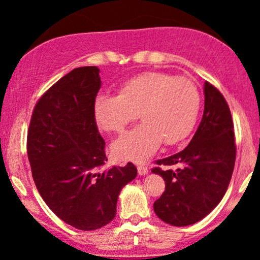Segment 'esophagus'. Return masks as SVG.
<instances>
[{
    "mask_svg": "<svg viewBox=\"0 0 260 260\" xmlns=\"http://www.w3.org/2000/svg\"><path fill=\"white\" fill-rule=\"evenodd\" d=\"M137 169H138V174L140 176L148 174V168L145 165H143V164H140V165H138V168H137Z\"/></svg>",
    "mask_w": 260,
    "mask_h": 260,
    "instance_id": "esophagus-1",
    "label": "esophagus"
}]
</instances>
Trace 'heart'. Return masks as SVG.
<instances>
[{
	"label": "heart",
	"instance_id": "b5f03b06",
	"mask_svg": "<svg viewBox=\"0 0 260 260\" xmlns=\"http://www.w3.org/2000/svg\"><path fill=\"white\" fill-rule=\"evenodd\" d=\"M201 95L186 77L144 72L126 80L117 96L99 95L94 101V120L105 132L122 133L139 113L142 124L112 144L117 159L143 161L161 142L174 145L186 138L197 121Z\"/></svg>",
	"mask_w": 260,
	"mask_h": 260
}]
</instances>
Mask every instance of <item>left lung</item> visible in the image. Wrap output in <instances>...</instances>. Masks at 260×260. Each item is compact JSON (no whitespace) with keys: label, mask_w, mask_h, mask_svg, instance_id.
<instances>
[{"label":"left lung","mask_w":260,"mask_h":260,"mask_svg":"<svg viewBox=\"0 0 260 260\" xmlns=\"http://www.w3.org/2000/svg\"><path fill=\"white\" fill-rule=\"evenodd\" d=\"M204 96V113L189 144L156 160L151 170L165 181V192L155 201L154 211L172 226L192 225L207 216L225 196L234 172L236 144L230 107L209 82Z\"/></svg>","instance_id":"left-lung-1"}]
</instances>
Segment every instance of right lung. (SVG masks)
<instances>
[{
  "instance_id": "obj_1",
  "label": "right lung",
  "mask_w": 260,
  "mask_h": 260,
  "mask_svg": "<svg viewBox=\"0 0 260 260\" xmlns=\"http://www.w3.org/2000/svg\"><path fill=\"white\" fill-rule=\"evenodd\" d=\"M99 68L71 71L44 92L32 111L26 151L41 198L62 221L91 231L116 216L121 189L137 168H106L105 140L94 120Z\"/></svg>"
}]
</instances>
